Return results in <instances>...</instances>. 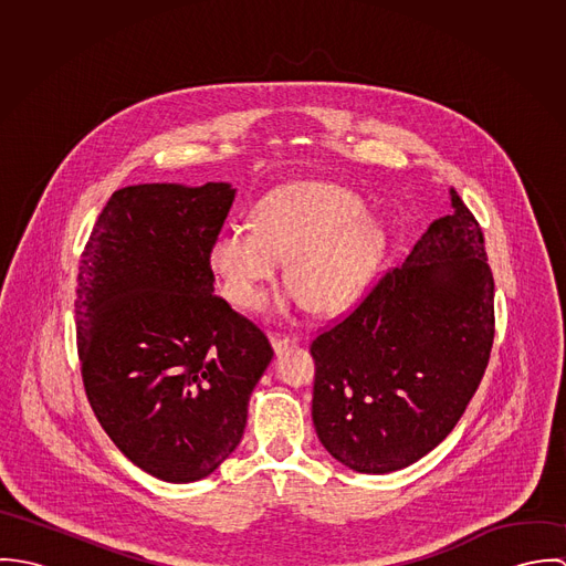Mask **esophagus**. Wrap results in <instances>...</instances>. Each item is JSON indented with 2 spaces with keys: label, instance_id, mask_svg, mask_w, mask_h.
<instances>
[{
  "label": "esophagus",
  "instance_id": "34e87169",
  "mask_svg": "<svg viewBox=\"0 0 566 566\" xmlns=\"http://www.w3.org/2000/svg\"><path fill=\"white\" fill-rule=\"evenodd\" d=\"M270 342L276 353H283L287 346H296L301 339L294 335H270Z\"/></svg>",
  "mask_w": 566,
  "mask_h": 566
}]
</instances>
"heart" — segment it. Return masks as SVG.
<instances>
[{"mask_svg": "<svg viewBox=\"0 0 566 566\" xmlns=\"http://www.w3.org/2000/svg\"><path fill=\"white\" fill-rule=\"evenodd\" d=\"M384 248V229L357 196L303 180L265 193L252 224H224L209 245V265L229 303L256 310L285 256L294 285L279 298V312L312 303L316 312L339 314L361 298Z\"/></svg>", "mask_w": 566, "mask_h": 566, "instance_id": "1", "label": "heart"}]
</instances>
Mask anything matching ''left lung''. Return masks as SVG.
Returning a JSON list of instances; mask_svg holds the SVG:
<instances>
[{
  "mask_svg": "<svg viewBox=\"0 0 566 566\" xmlns=\"http://www.w3.org/2000/svg\"><path fill=\"white\" fill-rule=\"evenodd\" d=\"M453 211L413 243L346 318L312 342V418L344 467L384 475L436 449L480 388L494 339L484 233Z\"/></svg>",
  "mask_w": 566,
  "mask_h": 566,
  "instance_id": "obj_1",
  "label": "left lung"
}]
</instances>
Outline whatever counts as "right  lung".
Instances as JSON below:
<instances>
[{"instance_id":"1","label":"right lung","mask_w":566,"mask_h":566,"mask_svg":"<svg viewBox=\"0 0 566 566\" xmlns=\"http://www.w3.org/2000/svg\"><path fill=\"white\" fill-rule=\"evenodd\" d=\"M233 200L229 182L124 187L82 252L86 399L115 447L169 484L211 475L238 449L274 355L263 331L213 294L209 245Z\"/></svg>"}]
</instances>
